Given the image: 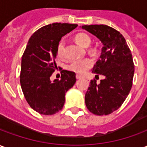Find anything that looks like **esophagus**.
Here are the masks:
<instances>
[{
    "instance_id": "1",
    "label": "esophagus",
    "mask_w": 147,
    "mask_h": 147,
    "mask_svg": "<svg viewBox=\"0 0 147 147\" xmlns=\"http://www.w3.org/2000/svg\"><path fill=\"white\" fill-rule=\"evenodd\" d=\"M76 79L77 80H80V79H82V76H80V75H76Z\"/></svg>"
}]
</instances>
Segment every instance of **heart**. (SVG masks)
<instances>
[{"instance_id": "b5f03b06", "label": "heart", "mask_w": 147, "mask_h": 147, "mask_svg": "<svg viewBox=\"0 0 147 147\" xmlns=\"http://www.w3.org/2000/svg\"><path fill=\"white\" fill-rule=\"evenodd\" d=\"M76 42L83 47H88L91 43L90 37L85 33H80L75 37ZM64 42L61 41L59 42L57 49V56L60 57H62L64 56ZM94 62L92 59L89 57L83 58V59H77L71 61L70 64L67 65V70L71 71L72 72L76 73L77 75H83L86 71L89 70L92 67Z\"/></svg>"}]
</instances>
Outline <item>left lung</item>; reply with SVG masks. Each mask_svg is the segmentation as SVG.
<instances>
[{
    "label": "left lung",
    "instance_id": "left-lung-1",
    "mask_svg": "<svg viewBox=\"0 0 147 147\" xmlns=\"http://www.w3.org/2000/svg\"><path fill=\"white\" fill-rule=\"evenodd\" d=\"M83 29L96 36L103 47L92 72L105 76L97 84L95 80L85 94V103L95 115H109L120 108L132 86L135 67L132 55L123 35L107 25H84Z\"/></svg>",
    "mask_w": 147,
    "mask_h": 147
}]
</instances>
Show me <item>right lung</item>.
I'll list each match as a JSON object with an SVG mask.
<instances>
[{
  "instance_id": "right-lung-1",
  "label": "right lung",
  "mask_w": 147,
  "mask_h": 147,
  "mask_svg": "<svg viewBox=\"0 0 147 147\" xmlns=\"http://www.w3.org/2000/svg\"><path fill=\"white\" fill-rule=\"evenodd\" d=\"M78 25L54 23L41 27L31 35L24 51L20 71V85L24 95L34 110L53 115L61 110L65 94L76 81V73L61 71V80L50 81L57 68L55 58L61 38Z\"/></svg>"
}]
</instances>
